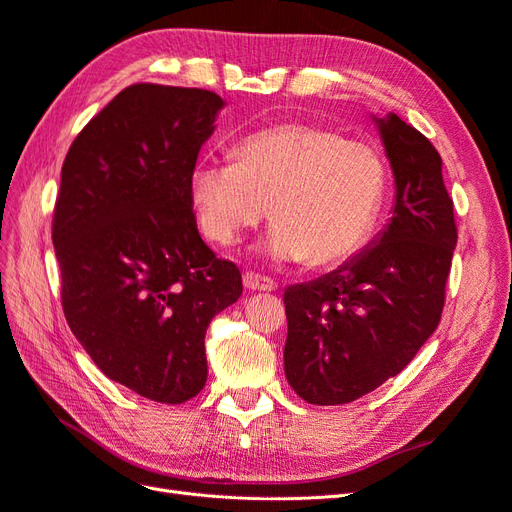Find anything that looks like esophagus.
Instances as JSON below:
<instances>
[{
  "label": "esophagus",
  "instance_id": "obj_1",
  "mask_svg": "<svg viewBox=\"0 0 512 512\" xmlns=\"http://www.w3.org/2000/svg\"><path fill=\"white\" fill-rule=\"evenodd\" d=\"M243 286L247 290H262V292H271V290L277 288V284L271 280V277L258 275V273H252V271H247L243 275Z\"/></svg>",
  "mask_w": 512,
  "mask_h": 512
}]
</instances>
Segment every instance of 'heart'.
Masks as SVG:
<instances>
[{
    "mask_svg": "<svg viewBox=\"0 0 512 512\" xmlns=\"http://www.w3.org/2000/svg\"><path fill=\"white\" fill-rule=\"evenodd\" d=\"M389 190V166L369 143L290 121L245 134L235 160L203 158L190 198L203 235L232 245L267 218L262 252L277 262L333 267L374 235Z\"/></svg>",
    "mask_w": 512,
    "mask_h": 512,
    "instance_id": "1",
    "label": "heart"
}]
</instances>
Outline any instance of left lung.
<instances>
[{
  "instance_id": "8db88e82",
  "label": "left lung",
  "mask_w": 512,
  "mask_h": 512,
  "mask_svg": "<svg viewBox=\"0 0 512 512\" xmlns=\"http://www.w3.org/2000/svg\"><path fill=\"white\" fill-rule=\"evenodd\" d=\"M397 198L378 243L284 292V369L307 404L337 406L397 376L438 329L457 245L442 158L397 115L378 119Z\"/></svg>"
}]
</instances>
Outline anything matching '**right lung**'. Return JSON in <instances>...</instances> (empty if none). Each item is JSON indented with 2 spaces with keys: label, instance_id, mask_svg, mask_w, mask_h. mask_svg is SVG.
<instances>
[{
  "label": "right lung",
  "instance_id": "1",
  "mask_svg": "<svg viewBox=\"0 0 512 512\" xmlns=\"http://www.w3.org/2000/svg\"><path fill=\"white\" fill-rule=\"evenodd\" d=\"M222 98L134 83L74 138L53 213L68 327L104 374L160 404L207 382L205 333L241 273L200 239L190 198Z\"/></svg>",
  "mask_w": 512,
  "mask_h": 512
}]
</instances>
